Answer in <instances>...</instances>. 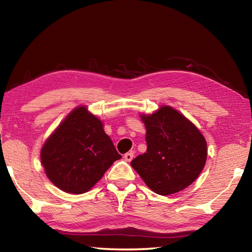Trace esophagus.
<instances>
[{"instance_id": "34e87169", "label": "esophagus", "mask_w": 252, "mask_h": 252, "mask_svg": "<svg viewBox=\"0 0 252 252\" xmlns=\"http://www.w3.org/2000/svg\"><path fill=\"white\" fill-rule=\"evenodd\" d=\"M133 157H134V154H133V152H127V153H126L125 154V159L126 162H131L132 161V158H133Z\"/></svg>"}]
</instances>
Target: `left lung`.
Wrapping results in <instances>:
<instances>
[{"instance_id":"obj_1","label":"left lung","mask_w":252,"mask_h":252,"mask_svg":"<svg viewBox=\"0 0 252 252\" xmlns=\"http://www.w3.org/2000/svg\"><path fill=\"white\" fill-rule=\"evenodd\" d=\"M141 118L145 125L148 149L132 159V167L158 195L175 194L186 189L202 173L207 158L203 134L171 107H162Z\"/></svg>"}]
</instances>
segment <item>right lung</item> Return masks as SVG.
I'll use <instances>...</instances> for the list:
<instances>
[{"instance_id": "add662e5", "label": "right lung", "mask_w": 252, "mask_h": 252, "mask_svg": "<svg viewBox=\"0 0 252 252\" xmlns=\"http://www.w3.org/2000/svg\"><path fill=\"white\" fill-rule=\"evenodd\" d=\"M98 118L76 108L49 136L40 152L47 177L71 194L88 191L114 161L120 159Z\"/></svg>"}]
</instances>
